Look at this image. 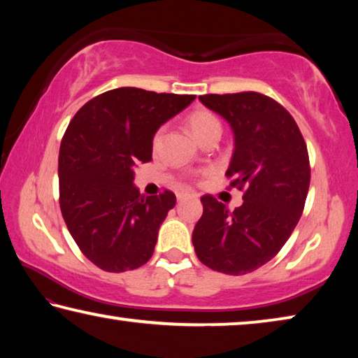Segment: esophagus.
Listing matches in <instances>:
<instances>
[{
  "label": "esophagus",
  "mask_w": 358,
  "mask_h": 358,
  "mask_svg": "<svg viewBox=\"0 0 358 358\" xmlns=\"http://www.w3.org/2000/svg\"><path fill=\"white\" fill-rule=\"evenodd\" d=\"M189 197H194V194H191V192H178L177 194L178 201H185V199H189Z\"/></svg>",
  "instance_id": "1"
}]
</instances>
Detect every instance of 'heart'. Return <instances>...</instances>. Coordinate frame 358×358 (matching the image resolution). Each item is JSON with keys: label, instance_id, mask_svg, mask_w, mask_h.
Instances as JSON below:
<instances>
[{"label": "heart", "instance_id": "1", "mask_svg": "<svg viewBox=\"0 0 358 358\" xmlns=\"http://www.w3.org/2000/svg\"><path fill=\"white\" fill-rule=\"evenodd\" d=\"M187 124H189L191 132L199 142H202L203 138H207L211 134H216V132H220L221 134L220 120H217V117L213 112L205 110V108L194 110L189 115V118H187ZM161 137H162V129L157 131L153 137L155 147L161 142Z\"/></svg>", "mask_w": 358, "mask_h": 358}]
</instances>
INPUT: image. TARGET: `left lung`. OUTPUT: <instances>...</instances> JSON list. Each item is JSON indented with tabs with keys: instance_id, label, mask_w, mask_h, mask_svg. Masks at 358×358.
<instances>
[{
	"instance_id": "obj_1",
	"label": "left lung",
	"mask_w": 358,
	"mask_h": 358,
	"mask_svg": "<svg viewBox=\"0 0 358 358\" xmlns=\"http://www.w3.org/2000/svg\"><path fill=\"white\" fill-rule=\"evenodd\" d=\"M234 131L226 172L243 194L234 211L202 196L203 215L192 232L199 260L226 275H246L280 252L299 222L311 169L301 132L280 102L256 92L199 96Z\"/></svg>"
}]
</instances>
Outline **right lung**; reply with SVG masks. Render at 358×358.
Returning <instances> with one entry per match:
<instances>
[{
	"mask_svg": "<svg viewBox=\"0 0 358 358\" xmlns=\"http://www.w3.org/2000/svg\"><path fill=\"white\" fill-rule=\"evenodd\" d=\"M196 99L123 87L88 101L66 129L58 156L59 208L85 257L110 273L153 256L157 232L177 197H145L132 167L151 161L156 131Z\"/></svg>",
	"mask_w": 358,
	"mask_h": 358,
	"instance_id": "add662e5",
	"label": "right lung"
}]
</instances>
